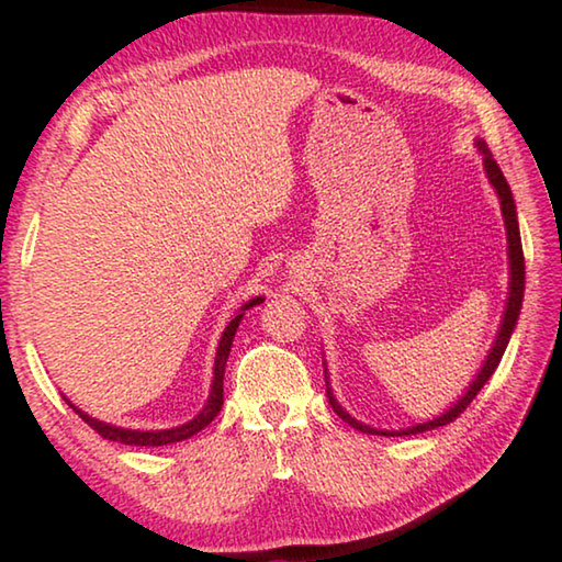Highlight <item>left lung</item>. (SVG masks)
<instances>
[{"label": "left lung", "instance_id": "1", "mask_svg": "<svg viewBox=\"0 0 562 562\" xmlns=\"http://www.w3.org/2000/svg\"><path fill=\"white\" fill-rule=\"evenodd\" d=\"M481 150H483V164H486V173H488V180L493 183V188L498 190V198H501V211H503V221H506V231H508V258H510V292H508V302H506V315H503V322H501V331L496 341H493V349L491 355L486 359V364H483V369L479 372V376L473 379V384L469 386V392H465L461 396L459 404H453L449 412H446L443 416L434 418V422H426V424H418V426H412V429L406 431H398L396 436H404V434H424V431H431V429H439V426H446L451 424L453 418H459L465 408L471 406V402L475 396H479V392L483 389V384L488 382L491 374L496 372V367L501 364V357L503 351H506L508 347V339L513 335V327H516L518 322V315H520V304H522V290H526V262H522V245H520V233H518V217H516V203H513V193L508 188V180L503 178V170L498 168L496 158H493L488 154L486 144L481 140ZM327 396L331 402V408H335L339 418H345V422L349 426H355L357 431H364V434H382V436H394V434H386V431H376V429H369V426L359 424L351 418L345 408H341L335 396L329 394L327 389Z\"/></svg>", "mask_w": 562, "mask_h": 562}]
</instances>
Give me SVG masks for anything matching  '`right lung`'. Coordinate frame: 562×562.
<instances>
[{
  "label": "right lung",
  "instance_id": "add662e5",
  "mask_svg": "<svg viewBox=\"0 0 562 562\" xmlns=\"http://www.w3.org/2000/svg\"><path fill=\"white\" fill-rule=\"evenodd\" d=\"M262 297H255L250 300L243 307V312H237V315L231 319V325L225 327L223 331V339L221 345H217V355H215V376H213V392L211 398H207V404L201 414H198L193 422H188L183 426H178V429H166V431H131V429H119V426H111V424H103L97 422V418H91L89 414H83L76 408L71 402L69 404L76 414H79L83 422H87L93 431H97L101 439H109V441H121V443H128V446H166V443H176V441H186L190 436H195L198 431H203L207 424L213 422L221 412L223 406V376H225V364H227V355H231V347H233V337L237 331V325H240V319L245 315V310L255 307V304H260Z\"/></svg>",
  "mask_w": 562,
  "mask_h": 562
}]
</instances>
